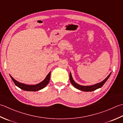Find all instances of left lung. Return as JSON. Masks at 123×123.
Wrapping results in <instances>:
<instances>
[{
  "label": "left lung",
  "instance_id": "left-lung-1",
  "mask_svg": "<svg viewBox=\"0 0 123 123\" xmlns=\"http://www.w3.org/2000/svg\"><path fill=\"white\" fill-rule=\"evenodd\" d=\"M111 73L108 76L106 79H105L104 80H103L102 82L98 83L95 84L94 85H92V86H81V85H80L79 84L76 83L74 81L73 79L72 76V74L70 72L69 74V80H70V82L72 83V84L73 86L75 88L79 89L80 90H81V91H85V92H90V91H94L100 88L102 86H104V84L106 83V82L107 81V80L108 79L109 76H111Z\"/></svg>",
  "mask_w": 123,
  "mask_h": 123
}]
</instances>
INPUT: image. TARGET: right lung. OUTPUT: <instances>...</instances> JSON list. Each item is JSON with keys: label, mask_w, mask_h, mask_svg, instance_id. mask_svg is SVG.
<instances>
[{"label": "right lung", "mask_w": 123, "mask_h": 123, "mask_svg": "<svg viewBox=\"0 0 123 123\" xmlns=\"http://www.w3.org/2000/svg\"><path fill=\"white\" fill-rule=\"evenodd\" d=\"M50 74L51 72H50L49 73V74H48L47 76L46 77V78L43 80V81H42L38 84L35 85H28L24 83H20L16 81V80H15L11 75H9L11 76L12 80V81L14 82L15 84L17 87H18L19 88L22 90H23L24 91H37L43 89L44 87H45L47 86L50 81Z\"/></svg>", "instance_id": "add662e5"}]
</instances>
